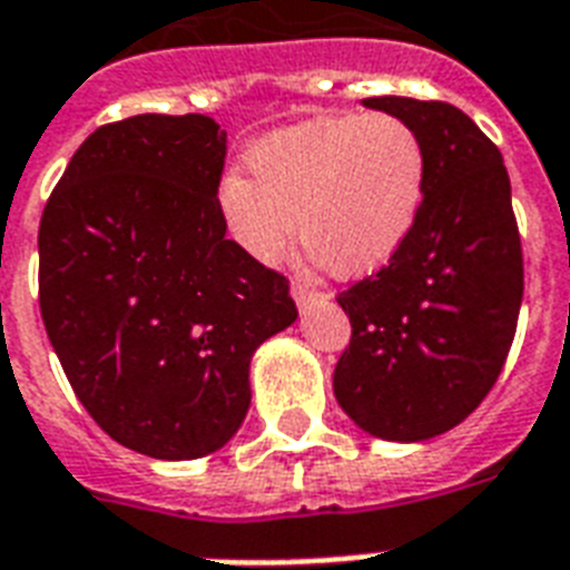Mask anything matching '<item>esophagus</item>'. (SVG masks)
I'll return each instance as SVG.
<instances>
[{"label":"esophagus","mask_w":570,"mask_h":570,"mask_svg":"<svg viewBox=\"0 0 570 570\" xmlns=\"http://www.w3.org/2000/svg\"><path fill=\"white\" fill-rule=\"evenodd\" d=\"M322 293H316L307 281H302V277H295L293 281V298L298 302V307H304L307 302H313V298H320Z\"/></svg>","instance_id":"esophagus-1"}]
</instances>
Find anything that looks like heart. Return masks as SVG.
<instances>
[{"label":"heart","instance_id":"b5f03b06","mask_svg":"<svg viewBox=\"0 0 570 570\" xmlns=\"http://www.w3.org/2000/svg\"><path fill=\"white\" fill-rule=\"evenodd\" d=\"M248 177L227 171L218 209L248 257L277 263L298 239L334 277L387 266L414 236L429 191L423 136L390 111L328 115L250 147Z\"/></svg>","mask_w":570,"mask_h":570}]
</instances>
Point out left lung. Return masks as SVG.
Segmentation results:
<instances>
[{
    "label": "left lung",
    "instance_id": "obj_1",
    "mask_svg": "<svg viewBox=\"0 0 570 570\" xmlns=\"http://www.w3.org/2000/svg\"><path fill=\"white\" fill-rule=\"evenodd\" d=\"M414 124L429 154L407 245L337 295L352 337L334 370L340 407L384 441L450 432L491 393L512 348L523 250L503 154L441 100L370 97Z\"/></svg>",
    "mask_w": 570,
    "mask_h": 570
}]
</instances>
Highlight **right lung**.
<instances>
[{
	"instance_id": "obj_1",
	"label": "right lung",
	"mask_w": 570,
	"mask_h": 570,
	"mask_svg": "<svg viewBox=\"0 0 570 570\" xmlns=\"http://www.w3.org/2000/svg\"><path fill=\"white\" fill-rule=\"evenodd\" d=\"M224 156L206 115L115 120L40 215L49 343L94 423L150 459L222 450L248 414L250 355L298 316L289 277L224 236Z\"/></svg>"
}]
</instances>
